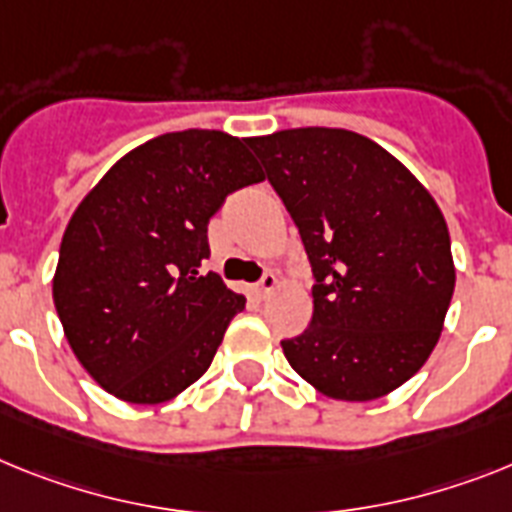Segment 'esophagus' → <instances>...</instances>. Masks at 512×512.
<instances>
[{"mask_svg": "<svg viewBox=\"0 0 512 512\" xmlns=\"http://www.w3.org/2000/svg\"><path fill=\"white\" fill-rule=\"evenodd\" d=\"M276 286H278V278L273 276V273H265L263 281L252 286V294H255L257 299H265V296H268L270 291H276Z\"/></svg>", "mask_w": 512, "mask_h": 512, "instance_id": "obj_1", "label": "esophagus"}]
</instances>
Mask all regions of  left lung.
I'll use <instances>...</instances> for the list:
<instances>
[{"instance_id":"left-lung-1","label":"left lung","mask_w":512,"mask_h":512,"mask_svg":"<svg viewBox=\"0 0 512 512\" xmlns=\"http://www.w3.org/2000/svg\"><path fill=\"white\" fill-rule=\"evenodd\" d=\"M247 145L294 218L312 265V322L281 341L302 380L336 401H375L424 367L455 289L435 197L369 137L299 127Z\"/></svg>"}]
</instances>
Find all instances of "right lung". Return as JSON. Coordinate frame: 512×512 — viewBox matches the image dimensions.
<instances>
[{
    "label": "right lung",
    "instance_id": "obj_1",
    "mask_svg": "<svg viewBox=\"0 0 512 512\" xmlns=\"http://www.w3.org/2000/svg\"><path fill=\"white\" fill-rule=\"evenodd\" d=\"M265 176L218 130L153 137L119 158L72 213L54 273L64 336L93 380L127 403L171 401L208 372L242 294L197 268L208 221Z\"/></svg>",
    "mask_w": 512,
    "mask_h": 512
}]
</instances>
